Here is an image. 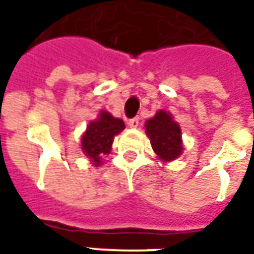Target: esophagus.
<instances>
[{"instance_id": "obj_1", "label": "esophagus", "mask_w": 254, "mask_h": 254, "mask_svg": "<svg viewBox=\"0 0 254 254\" xmlns=\"http://www.w3.org/2000/svg\"><path fill=\"white\" fill-rule=\"evenodd\" d=\"M138 124H139L138 117H134V119L127 120V125H129L130 127H138Z\"/></svg>"}]
</instances>
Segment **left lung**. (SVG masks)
Segmentation results:
<instances>
[{
    "instance_id": "1",
    "label": "left lung",
    "mask_w": 254,
    "mask_h": 254,
    "mask_svg": "<svg viewBox=\"0 0 254 254\" xmlns=\"http://www.w3.org/2000/svg\"><path fill=\"white\" fill-rule=\"evenodd\" d=\"M145 127L153 150L159 158L173 161L182 154L181 127L170 113L159 111L153 119L147 120Z\"/></svg>"
}]
</instances>
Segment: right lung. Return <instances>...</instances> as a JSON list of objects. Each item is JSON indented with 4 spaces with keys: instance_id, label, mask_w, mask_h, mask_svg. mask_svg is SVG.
I'll return each instance as SVG.
<instances>
[{
    "instance_id": "right-lung-1",
    "label": "right lung",
    "mask_w": 254,
    "mask_h": 254,
    "mask_svg": "<svg viewBox=\"0 0 254 254\" xmlns=\"http://www.w3.org/2000/svg\"><path fill=\"white\" fill-rule=\"evenodd\" d=\"M123 120L115 119L111 113L101 111L99 119L92 121L81 137V149L92 159L95 166H99L100 158L108 154L112 149V142L116 134L124 130Z\"/></svg>"
}]
</instances>
